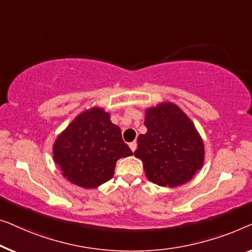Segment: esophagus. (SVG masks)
Returning <instances> with one entry per match:
<instances>
[{
  "instance_id": "34e87169",
  "label": "esophagus",
  "mask_w": 252,
  "mask_h": 252,
  "mask_svg": "<svg viewBox=\"0 0 252 252\" xmlns=\"http://www.w3.org/2000/svg\"><path fill=\"white\" fill-rule=\"evenodd\" d=\"M129 147H130V150L132 151V152L136 151V148H137V143H136V141H132V143H130L129 144Z\"/></svg>"
}]
</instances>
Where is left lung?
Wrapping results in <instances>:
<instances>
[{
  "label": "left lung",
  "mask_w": 252,
  "mask_h": 252,
  "mask_svg": "<svg viewBox=\"0 0 252 252\" xmlns=\"http://www.w3.org/2000/svg\"><path fill=\"white\" fill-rule=\"evenodd\" d=\"M147 132L139 134L134 157L143 161L150 182L163 187L189 183L203 166L204 144L194 123L172 102L145 112Z\"/></svg>",
  "instance_id": "8db88e82"
}]
</instances>
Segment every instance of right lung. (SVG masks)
<instances>
[{"instance_id": "right-lung-1", "label": "right lung", "mask_w": 252, "mask_h": 252, "mask_svg": "<svg viewBox=\"0 0 252 252\" xmlns=\"http://www.w3.org/2000/svg\"><path fill=\"white\" fill-rule=\"evenodd\" d=\"M52 153L68 182L90 189L112 179L116 162L132 155V151L123 141L121 129L112 123L109 113L91 107L57 137Z\"/></svg>"}]
</instances>
